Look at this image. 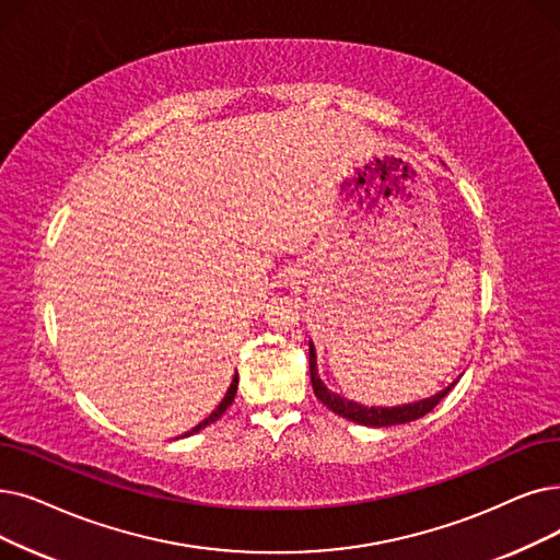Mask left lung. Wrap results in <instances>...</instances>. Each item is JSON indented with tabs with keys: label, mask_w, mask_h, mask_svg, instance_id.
I'll list each match as a JSON object with an SVG mask.
<instances>
[{
	"label": "left lung",
	"mask_w": 560,
	"mask_h": 560,
	"mask_svg": "<svg viewBox=\"0 0 560 560\" xmlns=\"http://www.w3.org/2000/svg\"><path fill=\"white\" fill-rule=\"evenodd\" d=\"M308 369H311V384H313V394L318 396V400L331 409L334 415L343 417L348 421H354L359 425H369V428H386V425H400V423H409V421H417L421 417H425L428 411L434 409V405L440 402L451 388L457 384L451 382L442 392H436L430 398L417 400V402H405V405H396V407H366L361 402L348 400L343 396H338L325 386V382L318 375V357H315V348L308 340Z\"/></svg>",
	"instance_id": "1"
}]
</instances>
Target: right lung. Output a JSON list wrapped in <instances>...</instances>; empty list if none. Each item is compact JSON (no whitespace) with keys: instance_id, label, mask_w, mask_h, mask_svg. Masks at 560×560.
Instances as JSON below:
<instances>
[{"instance_id":"obj_1","label":"right lung","mask_w":560,"mask_h":560,"mask_svg":"<svg viewBox=\"0 0 560 560\" xmlns=\"http://www.w3.org/2000/svg\"><path fill=\"white\" fill-rule=\"evenodd\" d=\"M235 394H237V373L233 375V380H231V386H229V392H226V396L222 398V402H220V405H217V407H214V411H212V415H210L208 419H203V421H201V423H199L197 428H191L189 432H185L183 436H189V434H194V432H199V430H203L206 425H210V423H214L217 419H220V417L224 415V411L229 409V405H231V402L235 400Z\"/></svg>"}]
</instances>
